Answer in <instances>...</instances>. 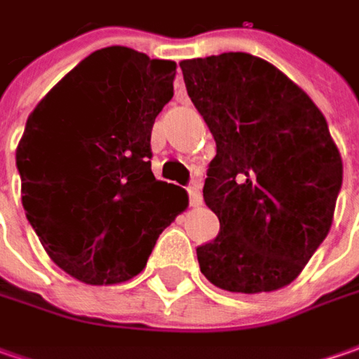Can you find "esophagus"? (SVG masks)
<instances>
[{
  "label": "esophagus",
  "instance_id": "obj_1",
  "mask_svg": "<svg viewBox=\"0 0 359 359\" xmlns=\"http://www.w3.org/2000/svg\"><path fill=\"white\" fill-rule=\"evenodd\" d=\"M187 191H189V203H191V206H201V204H203V196H201V182H198V180H192Z\"/></svg>",
  "mask_w": 359,
  "mask_h": 359
}]
</instances>
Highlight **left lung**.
Wrapping results in <instances>:
<instances>
[{
    "label": "left lung",
    "mask_w": 359,
    "mask_h": 359,
    "mask_svg": "<svg viewBox=\"0 0 359 359\" xmlns=\"http://www.w3.org/2000/svg\"><path fill=\"white\" fill-rule=\"evenodd\" d=\"M191 101L217 142L204 203L220 222L196 248L229 292L288 286L330 232L341 156L322 111L280 69L250 53L180 61Z\"/></svg>",
    "instance_id": "8db88e82"
}]
</instances>
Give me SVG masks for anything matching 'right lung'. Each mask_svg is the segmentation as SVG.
<instances>
[{
  "label": "right lung",
  "mask_w": 359,
  "mask_h": 359,
  "mask_svg": "<svg viewBox=\"0 0 359 359\" xmlns=\"http://www.w3.org/2000/svg\"><path fill=\"white\" fill-rule=\"evenodd\" d=\"M175 75V61L105 47L27 118L15 153L25 217L49 258L85 284L137 276L189 204L151 170V130Z\"/></svg>",
  "instance_id": "1"
}]
</instances>
